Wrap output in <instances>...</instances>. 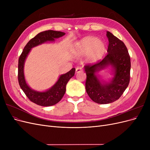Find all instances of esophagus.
Returning <instances> with one entry per match:
<instances>
[{"instance_id":"1","label":"esophagus","mask_w":150,"mask_h":150,"mask_svg":"<svg viewBox=\"0 0 150 150\" xmlns=\"http://www.w3.org/2000/svg\"><path fill=\"white\" fill-rule=\"evenodd\" d=\"M83 71V68L81 67H76V72H77V73H79V72H82Z\"/></svg>"}]
</instances>
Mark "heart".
<instances>
[{
  "label": "heart",
  "instance_id": "b5f03b06",
  "mask_svg": "<svg viewBox=\"0 0 150 150\" xmlns=\"http://www.w3.org/2000/svg\"><path fill=\"white\" fill-rule=\"evenodd\" d=\"M106 50V44L103 40L94 36H88L76 45L74 52L77 56L86 55V61L93 63L102 58Z\"/></svg>",
  "mask_w": 150,
  "mask_h": 150
}]
</instances>
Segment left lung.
<instances>
[{
  "instance_id": "8db88e82",
  "label": "left lung",
  "mask_w": 150,
  "mask_h": 150,
  "mask_svg": "<svg viewBox=\"0 0 150 150\" xmlns=\"http://www.w3.org/2000/svg\"><path fill=\"white\" fill-rule=\"evenodd\" d=\"M109 44L108 54L102 60L84 66L86 73V90L92 100L98 104H108L117 100L128 86L131 60L124 42L110 32H106ZM111 65L115 76L110 83L102 84L94 72Z\"/></svg>"
}]
</instances>
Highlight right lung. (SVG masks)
Masks as SVG:
<instances>
[{"label":"right lung","mask_w":150,"mask_h":150,"mask_svg":"<svg viewBox=\"0 0 150 150\" xmlns=\"http://www.w3.org/2000/svg\"><path fill=\"white\" fill-rule=\"evenodd\" d=\"M65 33L61 31L52 30H45L36 35L25 45L21 53L18 62V81L20 87L26 96L33 103L42 106L54 105L61 101L66 92V86L69 80L74 76L75 68H72L67 73L61 75L57 83L49 90L45 92H38L31 89L27 84L24 76V64L25 59L30 49L46 41H52L54 39L64 35Z\"/></svg>","instance_id":"add662e5"}]
</instances>
